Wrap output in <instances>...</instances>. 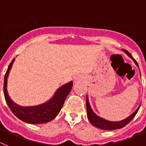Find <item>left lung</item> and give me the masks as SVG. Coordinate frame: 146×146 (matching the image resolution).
Here are the masks:
<instances>
[{"label":"left lung","mask_w":146,"mask_h":146,"mask_svg":"<svg viewBox=\"0 0 146 146\" xmlns=\"http://www.w3.org/2000/svg\"><path fill=\"white\" fill-rule=\"evenodd\" d=\"M123 51H124L131 59H132V60L134 61L135 65L138 67V64H137V61L132 57L131 54L129 53L128 51L125 50V49H123ZM86 111H87V117L89 122H90L93 126H94V127H98V128L100 129H104V130H114V129H121L122 128V127H125L127 124H129V123L134 119L135 115L137 114L139 108H140V106H139L138 108H137L133 113L131 114L129 116L126 118L124 120L119 121H110L106 120V119H102V118L98 116V115H96L95 113L93 111L91 106H90L88 97H86Z\"/></svg>","instance_id":"left-lung-1"}]
</instances>
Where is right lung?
Instances as JSON below:
<instances>
[{"label":"right lung","mask_w":146,"mask_h":146,"mask_svg":"<svg viewBox=\"0 0 146 146\" xmlns=\"http://www.w3.org/2000/svg\"><path fill=\"white\" fill-rule=\"evenodd\" d=\"M15 59H13L8 68L4 77L3 92L6 103L11 109L13 113L22 121L29 124H44L53 120L60 113L63 106L67 96L71 91L73 87V81H70L62 85L57 89L55 94L47 102L43 104L30 107H23L16 104L10 98L7 90V81L9 72L11 70L13 62Z\"/></svg>","instance_id":"right-lung-1"}]
</instances>
